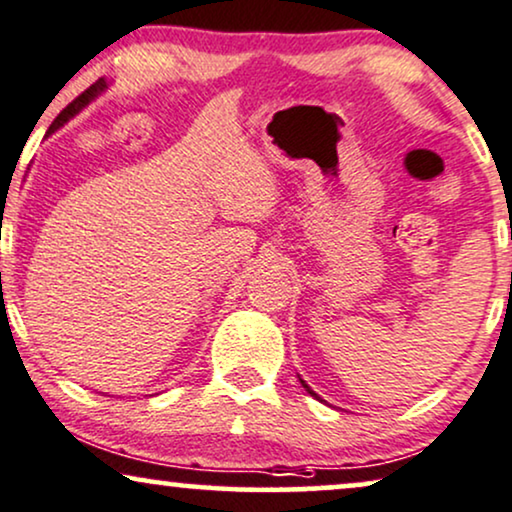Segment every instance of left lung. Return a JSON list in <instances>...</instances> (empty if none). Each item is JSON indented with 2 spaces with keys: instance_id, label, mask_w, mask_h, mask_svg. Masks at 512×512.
I'll use <instances>...</instances> for the list:
<instances>
[{
  "instance_id": "1",
  "label": "left lung",
  "mask_w": 512,
  "mask_h": 512,
  "mask_svg": "<svg viewBox=\"0 0 512 512\" xmlns=\"http://www.w3.org/2000/svg\"><path fill=\"white\" fill-rule=\"evenodd\" d=\"M298 379H300V377H298ZM300 384H303V389H305L307 393H310V396H315L317 400H322V398H319V396H317V393H315V391H312V389H310V386H307V384H305V381H303V379H300Z\"/></svg>"
}]
</instances>
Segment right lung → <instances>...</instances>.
<instances>
[{
	"instance_id": "1",
	"label": "right lung",
	"mask_w": 512,
	"mask_h": 512,
	"mask_svg": "<svg viewBox=\"0 0 512 512\" xmlns=\"http://www.w3.org/2000/svg\"><path fill=\"white\" fill-rule=\"evenodd\" d=\"M104 88H107V83H104V80H97V83H95V85H90V88H88V90H85V92H83V95H80V97H78V100H73V102L69 104V107H66V109H64V112H61V114L57 116V121H54V123H52V126H49V133H52V131H57V128H61V126H64V123H66V121H69V119H73V116H76V114L80 112V109H85V107H88V104H90L92 100H95V97H97V95H100V92H102Z\"/></svg>"
}]
</instances>
